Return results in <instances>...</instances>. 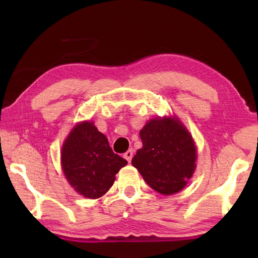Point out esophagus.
I'll list each match as a JSON object with an SVG mask.
<instances>
[{"mask_svg":"<svg viewBox=\"0 0 258 258\" xmlns=\"http://www.w3.org/2000/svg\"><path fill=\"white\" fill-rule=\"evenodd\" d=\"M133 154H134V151H133L132 149H130V150H127V151H126V152H125V154H124V158H125L126 160H127V161H128V163H130V161H131V160H132V157H133Z\"/></svg>","mask_w":258,"mask_h":258,"instance_id":"esophagus-1","label":"esophagus"}]
</instances>
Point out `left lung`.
I'll return each mask as SVG.
<instances>
[{
    "label": "left lung",
    "mask_w": 258,
    "mask_h": 258,
    "mask_svg": "<svg viewBox=\"0 0 258 258\" xmlns=\"http://www.w3.org/2000/svg\"><path fill=\"white\" fill-rule=\"evenodd\" d=\"M143 147L132 165L152 189L163 195L181 191L196 168V147L177 119H151L140 132Z\"/></svg>",
    "instance_id": "1"
}]
</instances>
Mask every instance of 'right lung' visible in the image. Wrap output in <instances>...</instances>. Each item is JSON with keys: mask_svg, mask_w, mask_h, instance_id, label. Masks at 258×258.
I'll use <instances>...</instances> for the list:
<instances>
[{"mask_svg": "<svg viewBox=\"0 0 258 258\" xmlns=\"http://www.w3.org/2000/svg\"><path fill=\"white\" fill-rule=\"evenodd\" d=\"M61 163L74 189L86 198L97 199L109 190L127 161L112 151L108 139L93 123L84 121L64 141Z\"/></svg>", "mask_w": 258, "mask_h": 258, "instance_id": "obj_1", "label": "right lung"}]
</instances>
